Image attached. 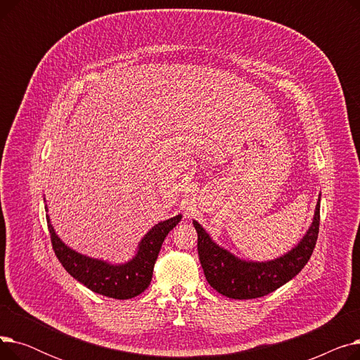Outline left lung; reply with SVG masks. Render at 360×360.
Returning a JSON list of instances; mask_svg holds the SVG:
<instances>
[{
  "mask_svg": "<svg viewBox=\"0 0 360 360\" xmlns=\"http://www.w3.org/2000/svg\"><path fill=\"white\" fill-rule=\"evenodd\" d=\"M319 202L308 232L295 248L271 261L240 259L210 238L202 226L193 220L198 235V257L209 285L231 299H255L286 285L309 261L319 231Z\"/></svg>",
  "mask_w": 360,
  "mask_h": 360,
  "instance_id": "obj_1",
  "label": "left lung"
}]
</instances>
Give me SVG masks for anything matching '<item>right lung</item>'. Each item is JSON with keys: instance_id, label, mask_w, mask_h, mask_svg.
<instances>
[{"instance_id": "obj_1", "label": "right lung", "mask_w": 360, "mask_h": 360, "mask_svg": "<svg viewBox=\"0 0 360 360\" xmlns=\"http://www.w3.org/2000/svg\"><path fill=\"white\" fill-rule=\"evenodd\" d=\"M181 219L182 216L178 214L159 221L144 235L136 255L128 262L110 264L103 259L90 258L67 247L55 233L49 216H46L53 252L67 273L91 292L113 299L136 297L148 288L162 243Z\"/></svg>"}]
</instances>
